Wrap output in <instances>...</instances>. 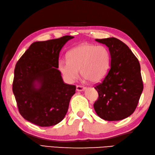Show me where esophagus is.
<instances>
[{
    "mask_svg": "<svg viewBox=\"0 0 155 155\" xmlns=\"http://www.w3.org/2000/svg\"><path fill=\"white\" fill-rule=\"evenodd\" d=\"M85 89H86V87H85L84 86H81V85H77L76 86L77 91H84Z\"/></svg>",
    "mask_w": 155,
    "mask_h": 155,
    "instance_id": "obj_1",
    "label": "esophagus"
}]
</instances>
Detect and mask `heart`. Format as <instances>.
I'll use <instances>...</instances> for the list:
<instances>
[{"mask_svg":"<svg viewBox=\"0 0 155 155\" xmlns=\"http://www.w3.org/2000/svg\"><path fill=\"white\" fill-rule=\"evenodd\" d=\"M67 58L59 59L58 68L69 83L78 78L79 69L81 76L90 81L99 82L108 74L111 63V55L106 46L90 43H82L71 49Z\"/></svg>","mask_w":155,"mask_h":155,"instance_id":"obj_1","label":"heart"}]
</instances>
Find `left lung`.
Masks as SVG:
<instances>
[{
    "mask_svg": "<svg viewBox=\"0 0 155 155\" xmlns=\"http://www.w3.org/2000/svg\"><path fill=\"white\" fill-rule=\"evenodd\" d=\"M96 41L108 47L111 63L105 78L94 87L98 98L94 108L105 120H120L134 112L143 92L139 61L129 47L116 38Z\"/></svg>",
    "mask_w": 155,
    "mask_h": 155,
    "instance_id": "obj_1",
    "label": "left lung"
}]
</instances>
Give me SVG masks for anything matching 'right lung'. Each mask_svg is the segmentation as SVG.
<instances>
[{
  "instance_id": "1",
  "label": "right lung",
  "mask_w": 155,
  "mask_h": 155,
  "mask_svg": "<svg viewBox=\"0 0 155 155\" xmlns=\"http://www.w3.org/2000/svg\"><path fill=\"white\" fill-rule=\"evenodd\" d=\"M74 37L32 43L15 65L12 91L20 114L39 126L64 118L75 86L64 83L58 70L59 52Z\"/></svg>"
}]
</instances>
